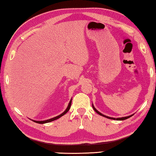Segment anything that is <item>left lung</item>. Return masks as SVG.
Instances as JSON below:
<instances>
[{
	"label": "left lung",
	"instance_id": "8db88e82",
	"mask_svg": "<svg viewBox=\"0 0 156 156\" xmlns=\"http://www.w3.org/2000/svg\"><path fill=\"white\" fill-rule=\"evenodd\" d=\"M92 107H93V109H94V110L95 111V112H96L97 113H98L99 115H102V116H103V117H105V118H109V119H112V120H126V119H127V118H130V117H131L132 115H129V116H126V117H122V118H111V117H109V116H107V115H103V114H102L101 113L99 112L98 111V110L96 109V108H95V107H94V105H92Z\"/></svg>",
	"mask_w": 156,
	"mask_h": 156
}]
</instances>
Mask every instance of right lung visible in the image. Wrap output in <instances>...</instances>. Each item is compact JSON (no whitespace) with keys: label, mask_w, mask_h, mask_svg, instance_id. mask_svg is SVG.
<instances>
[{"label":"right lung","mask_w":156,"mask_h":156,"mask_svg":"<svg viewBox=\"0 0 156 156\" xmlns=\"http://www.w3.org/2000/svg\"><path fill=\"white\" fill-rule=\"evenodd\" d=\"M72 99H71L70 102H69V105H68V107H67V109H66V110L65 111V112H63L62 113H61V114H60V115H58V116H56V117H54V118H51V119H49V120H43V121H37V120H33V121H34V122H36V123H38V124H44V123L50 122H51V121H54V120H57V119H58V118H60V117H61V116L64 115L65 114V113H67V112H68V111L69 110L70 107H71V105H72Z\"/></svg>","instance_id":"1"}]
</instances>
